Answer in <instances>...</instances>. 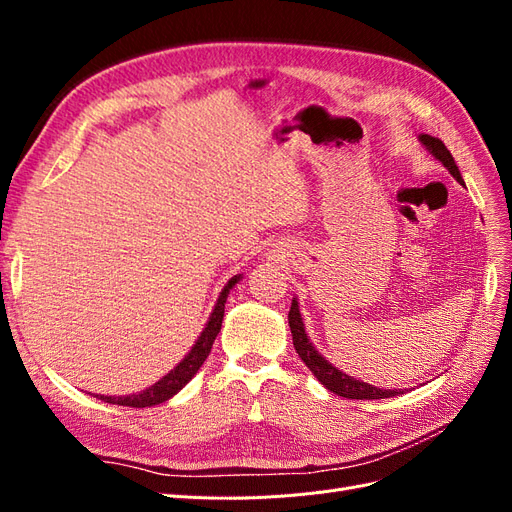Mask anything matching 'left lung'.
Instances as JSON below:
<instances>
[{"instance_id": "left-lung-1", "label": "left lung", "mask_w": 512, "mask_h": 512, "mask_svg": "<svg viewBox=\"0 0 512 512\" xmlns=\"http://www.w3.org/2000/svg\"><path fill=\"white\" fill-rule=\"evenodd\" d=\"M418 141H421V145L431 153V156L438 162H442L448 173L463 185L459 166L455 164L451 151L444 147L440 138H433L429 134H418ZM288 324H290L294 350H297L301 361L309 367V371L318 378V382L324 386V389H329L331 393L339 397H348V399H386V397L404 395L406 389H378L374 384H367L363 380H356L354 376L344 374L342 369H337L335 365H331L327 359H324V356L316 350V346L309 342L297 299H292L290 312H288Z\"/></svg>"}]
</instances>
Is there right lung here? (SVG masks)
<instances>
[{"label":"right lung","mask_w":512,"mask_h":512,"mask_svg":"<svg viewBox=\"0 0 512 512\" xmlns=\"http://www.w3.org/2000/svg\"><path fill=\"white\" fill-rule=\"evenodd\" d=\"M243 275H235L230 277L228 284L222 288L218 303H215L213 312L205 324L203 333L194 342L192 350L183 356L181 363H177V367H173L168 371L164 378H160L156 384H151L149 389L141 391V393H132V395H123V397H115V395H94L106 404H117V406H130V408H149V406H158L162 401L170 399L173 395H177L185 384H188L194 376L196 371L200 369V365L205 363V359L211 352V346L215 342V337H218L220 329H222V320H224V305L230 290L235 288V284L241 282Z\"/></svg>","instance_id":"1"}]
</instances>
